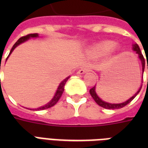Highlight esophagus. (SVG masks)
I'll return each mask as SVG.
<instances>
[{
  "label": "esophagus",
  "mask_w": 148,
  "mask_h": 148,
  "mask_svg": "<svg viewBox=\"0 0 148 148\" xmlns=\"http://www.w3.org/2000/svg\"><path fill=\"white\" fill-rule=\"evenodd\" d=\"M89 71V69H88V68H81V69H80L77 71V74H84V73H86L87 71Z\"/></svg>",
  "instance_id": "esophagus-1"
}]
</instances>
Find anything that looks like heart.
<instances>
[{
	"label": "heart",
	"mask_w": 148,
	"mask_h": 148,
	"mask_svg": "<svg viewBox=\"0 0 148 148\" xmlns=\"http://www.w3.org/2000/svg\"><path fill=\"white\" fill-rule=\"evenodd\" d=\"M119 52V47L112 40H103L91 45L86 50V53L90 58H99L108 54H117Z\"/></svg>",
	"instance_id": "heart-1"
}]
</instances>
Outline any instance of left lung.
Segmentation results:
<instances>
[{
    "instance_id": "1",
    "label": "left lung",
    "mask_w": 148,
    "mask_h": 148,
    "mask_svg": "<svg viewBox=\"0 0 148 148\" xmlns=\"http://www.w3.org/2000/svg\"><path fill=\"white\" fill-rule=\"evenodd\" d=\"M133 50L134 51H136V53L138 54V58H140V61H141V64H142V71L144 73V71H145V58H144V56L141 53V51L140 50V47L138 46L137 44H134L133 45ZM147 70H148V64H147ZM148 81V79H147ZM141 87L142 86H140V88L138 89V90L137 92L135 93V95H134L131 98H129L127 101H126L124 103H108V102H105V101H102L100 97L97 96V93L95 91V86L94 88H92L90 90V94L91 95V97L94 98V100L95 101V102L98 104L99 106H101L102 108H106V109H119V108H124V106H126L127 104H128L130 102H131L132 100H133L134 97L138 95V93L140 92V89H141Z\"/></svg>"
}]
</instances>
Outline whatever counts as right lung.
Here are the masks:
<instances>
[{
  "label": "right lung",
  "instance_id": "add662e5",
  "mask_svg": "<svg viewBox=\"0 0 148 148\" xmlns=\"http://www.w3.org/2000/svg\"><path fill=\"white\" fill-rule=\"evenodd\" d=\"M38 34H27V35L24 36V37H21V38H19V39H18V40H17V42L15 43L14 45V46H13L12 48H11V50H10V53H9L8 57L10 56V53H12V51L15 49V47H17L18 45H21V44H22V43L25 42L26 40H28L29 38H38ZM8 57L7 58V59L8 58ZM69 77H67V78H65L64 80V81H63L60 84V85L58 86V90H57V91H56L55 95H54L53 97L52 98V100L50 101L49 103H47L46 105L40 107V108H35V109H31V110H45V109H47V108H51V107H53V105H55L56 103H58V101H59V99L60 98V97H61V95H62L63 92H64V90L65 84H66V82H67V80L69 79Z\"/></svg>",
  "mask_w": 148,
  "mask_h": 148
}]
</instances>
